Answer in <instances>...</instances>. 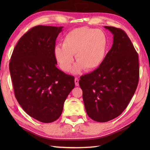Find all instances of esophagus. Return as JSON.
Here are the masks:
<instances>
[{"instance_id": "1", "label": "esophagus", "mask_w": 150, "mask_h": 150, "mask_svg": "<svg viewBox=\"0 0 150 150\" xmlns=\"http://www.w3.org/2000/svg\"><path fill=\"white\" fill-rule=\"evenodd\" d=\"M79 79L78 78H75V86H78L79 85Z\"/></svg>"}]
</instances>
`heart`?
<instances>
[{"instance_id":"obj_1","label":"heart","mask_w":150,"mask_h":150,"mask_svg":"<svg viewBox=\"0 0 150 150\" xmlns=\"http://www.w3.org/2000/svg\"><path fill=\"white\" fill-rule=\"evenodd\" d=\"M107 47L108 39L103 31L81 27L69 31L62 39V46L55 47L53 55L64 71H69L75 54L77 62L73 66L72 71L77 73L83 69L91 71L103 62Z\"/></svg>"}]
</instances>
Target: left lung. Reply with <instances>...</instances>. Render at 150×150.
Returning <instances> with one entry per match:
<instances>
[{
    "label": "left lung",
    "mask_w": 150,
    "mask_h": 150,
    "mask_svg": "<svg viewBox=\"0 0 150 150\" xmlns=\"http://www.w3.org/2000/svg\"><path fill=\"white\" fill-rule=\"evenodd\" d=\"M113 35V45L97 69L81 76L79 85L84 106L91 119L105 122L123 112L137 87L138 54L124 31L104 26Z\"/></svg>",
    "instance_id": "8db88e82"
}]
</instances>
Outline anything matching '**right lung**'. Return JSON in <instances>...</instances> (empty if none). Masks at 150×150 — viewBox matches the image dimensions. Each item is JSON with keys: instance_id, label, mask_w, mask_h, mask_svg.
<instances>
[{"instance_id": "1", "label": "right lung", "mask_w": 150, "mask_h": 150, "mask_svg": "<svg viewBox=\"0 0 150 150\" xmlns=\"http://www.w3.org/2000/svg\"><path fill=\"white\" fill-rule=\"evenodd\" d=\"M62 26H37L17 42L9 62L15 96L28 115L44 123L61 115L74 77L56 67L53 50Z\"/></svg>"}]
</instances>
